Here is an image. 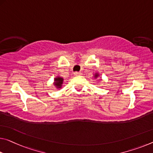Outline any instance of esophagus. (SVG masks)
Returning <instances> with one entry per match:
<instances>
[{
  "instance_id": "34e87169",
  "label": "esophagus",
  "mask_w": 153,
  "mask_h": 153,
  "mask_svg": "<svg viewBox=\"0 0 153 153\" xmlns=\"http://www.w3.org/2000/svg\"><path fill=\"white\" fill-rule=\"evenodd\" d=\"M74 75L75 76H80V75H82V73L81 72H75Z\"/></svg>"
}]
</instances>
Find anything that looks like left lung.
<instances>
[{
    "label": "left lung",
    "instance_id": "1",
    "mask_svg": "<svg viewBox=\"0 0 153 153\" xmlns=\"http://www.w3.org/2000/svg\"><path fill=\"white\" fill-rule=\"evenodd\" d=\"M100 77V75H99V73H95V74H94V78L97 79V81H99L100 82V80L101 81V79H99V77Z\"/></svg>",
    "mask_w": 153,
    "mask_h": 153
}]
</instances>
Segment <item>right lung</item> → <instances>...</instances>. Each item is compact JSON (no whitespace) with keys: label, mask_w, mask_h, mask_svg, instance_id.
<instances>
[{"label":"right lung","mask_w":153,"mask_h":153,"mask_svg":"<svg viewBox=\"0 0 153 153\" xmlns=\"http://www.w3.org/2000/svg\"><path fill=\"white\" fill-rule=\"evenodd\" d=\"M63 81H64L63 77H60V76H56L54 78V83H53V84H54L56 89H60L62 88V84H63Z\"/></svg>","instance_id":"obj_1"}]
</instances>
